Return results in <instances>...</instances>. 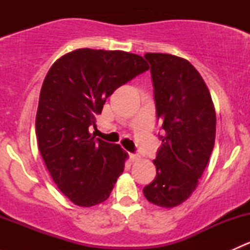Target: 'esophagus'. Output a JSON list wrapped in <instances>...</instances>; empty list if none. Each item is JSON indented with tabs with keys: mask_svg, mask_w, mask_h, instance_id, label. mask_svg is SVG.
<instances>
[{
	"mask_svg": "<svg viewBox=\"0 0 250 250\" xmlns=\"http://www.w3.org/2000/svg\"><path fill=\"white\" fill-rule=\"evenodd\" d=\"M129 160L130 162H138L140 160V157L138 155H133V153H129Z\"/></svg>",
	"mask_w": 250,
	"mask_h": 250,
	"instance_id": "obj_1",
	"label": "esophagus"
}]
</instances>
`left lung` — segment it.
<instances>
[{
	"instance_id": "1",
	"label": "left lung",
	"mask_w": 250,
	"mask_h": 250,
	"mask_svg": "<svg viewBox=\"0 0 250 250\" xmlns=\"http://www.w3.org/2000/svg\"><path fill=\"white\" fill-rule=\"evenodd\" d=\"M151 65L157 117L165 137L153 165L155 180L143 190L163 208L185 202L198 185L215 143L216 116L208 87L184 58L146 53Z\"/></svg>"
}]
</instances>
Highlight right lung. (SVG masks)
<instances>
[{
  "label": "right lung",
  "instance_id": "right-lung-1",
  "mask_svg": "<svg viewBox=\"0 0 250 250\" xmlns=\"http://www.w3.org/2000/svg\"><path fill=\"white\" fill-rule=\"evenodd\" d=\"M148 70L143 57L123 50L80 48L50 66L40 93L36 137L48 172L60 191L80 207L109 198L128 153L95 139V125L106 98Z\"/></svg>",
  "mask_w": 250,
  "mask_h": 250
}]
</instances>
